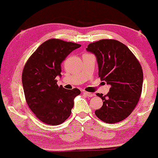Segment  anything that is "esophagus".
I'll return each instance as SVG.
<instances>
[{
  "label": "esophagus",
  "mask_w": 158,
  "mask_h": 158,
  "mask_svg": "<svg viewBox=\"0 0 158 158\" xmlns=\"http://www.w3.org/2000/svg\"><path fill=\"white\" fill-rule=\"evenodd\" d=\"M83 94H85V96H87L88 97H93L94 96V94H91V93L87 92V91H83Z\"/></svg>",
  "instance_id": "1"
}]
</instances>
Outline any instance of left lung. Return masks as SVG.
<instances>
[{
	"label": "left lung",
	"mask_w": 158,
	"mask_h": 158,
	"mask_svg": "<svg viewBox=\"0 0 158 158\" xmlns=\"http://www.w3.org/2000/svg\"><path fill=\"white\" fill-rule=\"evenodd\" d=\"M86 50L96 55L98 76L111 85L103 96L101 109L95 114L101 121L114 124L130 115L142 94L143 72L139 62L130 49L114 40H101L90 43Z\"/></svg>",
	"instance_id": "obj_1"
}]
</instances>
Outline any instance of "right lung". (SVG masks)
<instances>
[{"label":"right lung","instance_id":"right-lung-1","mask_svg":"<svg viewBox=\"0 0 158 158\" xmlns=\"http://www.w3.org/2000/svg\"><path fill=\"white\" fill-rule=\"evenodd\" d=\"M81 44L51 39L42 43L26 62L22 73L25 98L29 109L40 121L59 125L71 114L74 98L81 94L77 88L58 86L61 63Z\"/></svg>","mask_w":158,"mask_h":158}]
</instances>
